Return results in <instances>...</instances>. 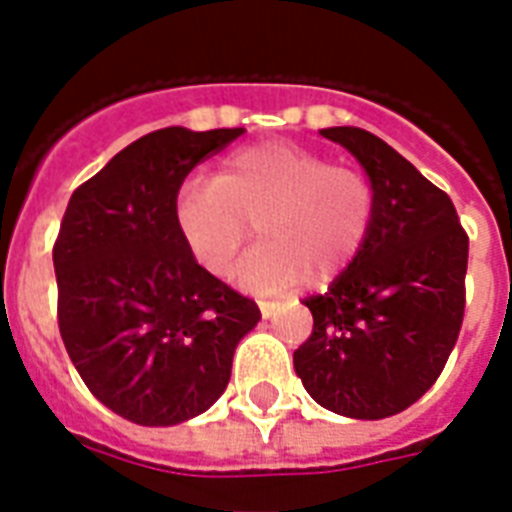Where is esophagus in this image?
Wrapping results in <instances>:
<instances>
[{
    "label": "esophagus",
    "mask_w": 512,
    "mask_h": 512,
    "mask_svg": "<svg viewBox=\"0 0 512 512\" xmlns=\"http://www.w3.org/2000/svg\"><path fill=\"white\" fill-rule=\"evenodd\" d=\"M257 305H260V313H263V319H276L281 311L279 303H271V300H257Z\"/></svg>",
    "instance_id": "34e87169"
}]
</instances>
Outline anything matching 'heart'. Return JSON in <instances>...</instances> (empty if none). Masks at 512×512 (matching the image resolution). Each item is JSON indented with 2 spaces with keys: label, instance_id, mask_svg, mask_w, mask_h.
Returning a JSON list of instances; mask_svg holds the SVG:
<instances>
[{
  "label": "heart",
  "instance_id": "obj_1",
  "mask_svg": "<svg viewBox=\"0 0 512 512\" xmlns=\"http://www.w3.org/2000/svg\"><path fill=\"white\" fill-rule=\"evenodd\" d=\"M377 188L364 170L295 143H257L225 156L215 180L193 177L175 196V228L191 257L225 276L257 225L263 244L239 265L249 289L324 287L364 249Z\"/></svg>",
  "mask_w": 512,
  "mask_h": 512
}]
</instances>
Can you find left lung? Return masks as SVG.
<instances>
[{
  "mask_svg": "<svg viewBox=\"0 0 512 512\" xmlns=\"http://www.w3.org/2000/svg\"><path fill=\"white\" fill-rule=\"evenodd\" d=\"M372 177L377 215L358 257L324 295L305 297L311 337L295 372L316 404L353 420L404 412L438 380L465 313L468 233L452 199L358 127H329Z\"/></svg>",
  "mask_w": 512,
  "mask_h": 512,
  "instance_id": "8db88e82",
  "label": "left lung"
}]
</instances>
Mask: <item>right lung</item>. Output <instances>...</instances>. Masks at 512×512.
<instances>
[{
	"instance_id": "add662e5",
	"label": "right lung",
	"mask_w": 512,
	"mask_h": 512,
	"mask_svg": "<svg viewBox=\"0 0 512 512\" xmlns=\"http://www.w3.org/2000/svg\"><path fill=\"white\" fill-rule=\"evenodd\" d=\"M239 135L148 132L76 188L60 223V337L92 396L135 425L207 412L231 380L233 350L260 321L255 300L193 260L172 217L188 172Z\"/></svg>"
}]
</instances>
